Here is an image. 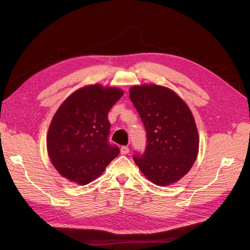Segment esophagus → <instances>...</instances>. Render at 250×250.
<instances>
[{"instance_id": "34e87169", "label": "esophagus", "mask_w": 250, "mask_h": 250, "mask_svg": "<svg viewBox=\"0 0 250 250\" xmlns=\"http://www.w3.org/2000/svg\"><path fill=\"white\" fill-rule=\"evenodd\" d=\"M120 151H121V154H127V153H129V148H128L127 146H123V147H121Z\"/></svg>"}]
</instances>
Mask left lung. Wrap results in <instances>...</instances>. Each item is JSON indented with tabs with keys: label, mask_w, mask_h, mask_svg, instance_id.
<instances>
[{
	"label": "left lung",
	"mask_w": 250,
	"mask_h": 250,
	"mask_svg": "<svg viewBox=\"0 0 250 250\" xmlns=\"http://www.w3.org/2000/svg\"><path fill=\"white\" fill-rule=\"evenodd\" d=\"M129 94L147 132L145 152L135 154L134 163L154 185L176 183L198 155V130L190 108L176 93L162 85H133Z\"/></svg>",
	"instance_id": "obj_1"
}]
</instances>
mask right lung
Returning <instances> with one entry per match:
<instances>
[{
	"instance_id": "1",
	"label": "right lung",
	"mask_w": 250,
	"mask_h": 250,
	"mask_svg": "<svg viewBox=\"0 0 250 250\" xmlns=\"http://www.w3.org/2000/svg\"><path fill=\"white\" fill-rule=\"evenodd\" d=\"M118 87L87 85L60 105L47 135V149L59 174L78 185L99 177L120 150L108 144V111L121 97Z\"/></svg>"
}]
</instances>
